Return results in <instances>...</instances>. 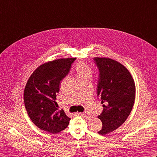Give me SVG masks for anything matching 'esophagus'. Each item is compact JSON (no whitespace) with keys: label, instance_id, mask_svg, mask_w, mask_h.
<instances>
[{"label":"esophagus","instance_id":"obj_1","mask_svg":"<svg viewBox=\"0 0 157 157\" xmlns=\"http://www.w3.org/2000/svg\"><path fill=\"white\" fill-rule=\"evenodd\" d=\"M79 115L82 116L83 117L85 118H90V115L88 114V113L86 112H83V113H79Z\"/></svg>","mask_w":157,"mask_h":157}]
</instances>
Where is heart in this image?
I'll list each match as a JSON object with an SVG mask.
<instances>
[{"label": "heart", "instance_id": "heart-1", "mask_svg": "<svg viewBox=\"0 0 157 157\" xmlns=\"http://www.w3.org/2000/svg\"><path fill=\"white\" fill-rule=\"evenodd\" d=\"M76 73L78 79L84 78L91 79L92 71L87 64L84 63H79L76 67Z\"/></svg>", "mask_w": 157, "mask_h": 157}]
</instances>
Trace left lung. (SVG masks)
Returning a JSON list of instances; mask_svg holds the SVG:
<instances>
[{
	"mask_svg": "<svg viewBox=\"0 0 157 157\" xmlns=\"http://www.w3.org/2000/svg\"><path fill=\"white\" fill-rule=\"evenodd\" d=\"M98 70L97 96L103 106L98 117L102 128L101 135L114 131L125 121L132 111L136 96V86L129 71L121 63L107 58L96 57Z\"/></svg>",
	"mask_w": 157,
	"mask_h": 157,
	"instance_id": "left-lung-1",
	"label": "left lung"
}]
</instances>
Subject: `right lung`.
<instances>
[{
	"instance_id": "right-lung-1",
	"label": "right lung",
	"mask_w": 157,
	"mask_h": 157,
	"mask_svg": "<svg viewBox=\"0 0 157 157\" xmlns=\"http://www.w3.org/2000/svg\"><path fill=\"white\" fill-rule=\"evenodd\" d=\"M75 58L44 63L29 77L24 90V103L32 121L42 130L57 133L68 126L69 117L56 102L60 82L67 75Z\"/></svg>"
}]
</instances>
